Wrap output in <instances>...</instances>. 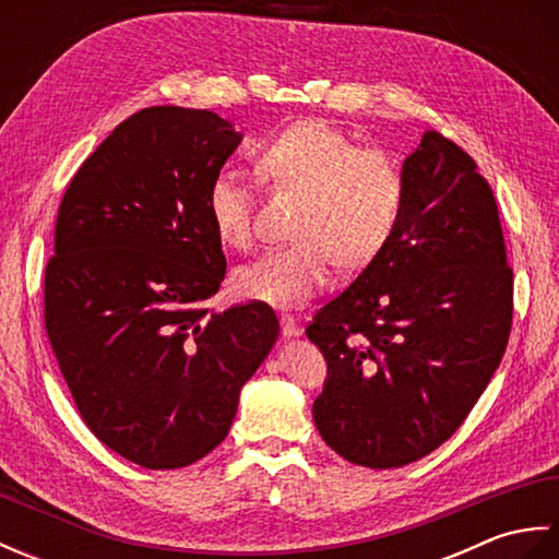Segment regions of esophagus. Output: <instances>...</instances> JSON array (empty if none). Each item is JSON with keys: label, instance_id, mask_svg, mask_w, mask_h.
Instances as JSON below:
<instances>
[{"label": "esophagus", "instance_id": "34e87169", "mask_svg": "<svg viewBox=\"0 0 559 559\" xmlns=\"http://www.w3.org/2000/svg\"><path fill=\"white\" fill-rule=\"evenodd\" d=\"M281 334H283V338H298L302 334L298 319L290 314H283L281 317Z\"/></svg>", "mask_w": 559, "mask_h": 559}]
</instances>
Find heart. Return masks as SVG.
<instances>
[{"label": "heart", "instance_id": "b5f03b06", "mask_svg": "<svg viewBox=\"0 0 559 559\" xmlns=\"http://www.w3.org/2000/svg\"><path fill=\"white\" fill-rule=\"evenodd\" d=\"M269 180L300 194L295 242L237 269L235 290L276 310H295L331 286L336 266L360 271L386 247L403 211L406 182L384 151L355 148L322 120H300L259 151ZM209 213L221 240L247 249L254 237V192L235 168L216 173Z\"/></svg>", "mask_w": 559, "mask_h": 559}]
</instances>
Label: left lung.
Here are the masks:
<instances>
[{
	"mask_svg": "<svg viewBox=\"0 0 559 559\" xmlns=\"http://www.w3.org/2000/svg\"><path fill=\"white\" fill-rule=\"evenodd\" d=\"M401 173L391 240L307 326L329 367L317 430L367 468L406 466L447 442L490 384L512 329L500 211L476 163L425 132Z\"/></svg>",
	"mask_w": 559,
	"mask_h": 559,
	"instance_id": "1",
	"label": "left lung"
}]
</instances>
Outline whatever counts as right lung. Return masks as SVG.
Listing matches in <instances>:
<instances>
[{"label": "right lung", "instance_id": "right-lung-1", "mask_svg": "<svg viewBox=\"0 0 559 559\" xmlns=\"http://www.w3.org/2000/svg\"><path fill=\"white\" fill-rule=\"evenodd\" d=\"M242 134L211 110L129 117L69 182L45 269V329L88 430L151 471L204 459L278 338L276 312H216L209 187Z\"/></svg>", "mask_w": 559, "mask_h": 559}]
</instances>
